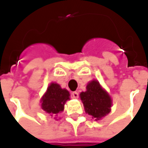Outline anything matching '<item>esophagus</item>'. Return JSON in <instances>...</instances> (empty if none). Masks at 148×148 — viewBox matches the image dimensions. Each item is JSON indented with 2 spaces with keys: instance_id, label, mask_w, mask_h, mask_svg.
Listing matches in <instances>:
<instances>
[{
  "instance_id": "1",
  "label": "esophagus",
  "mask_w": 148,
  "mask_h": 148,
  "mask_svg": "<svg viewBox=\"0 0 148 148\" xmlns=\"http://www.w3.org/2000/svg\"><path fill=\"white\" fill-rule=\"evenodd\" d=\"M78 96H79V94L77 93V91H74V92L71 93V98H73V99H77Z\"/></svg>"
}]
</instances>
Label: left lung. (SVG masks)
<instances>
[{
  "mask_svg": "<svg viewBox=\"0 0 148 148\" xmlns=\"http://www.w3.org/2000/svg\"><path fill=\"white\" fill-rule=\"evenodd\" d=\"M80 97L86 113L95 120H99L110 112L112 106L110 96L95 80L87 84L86 90L82 92Z\"/></svg>",
  "mask_w": 148,
  "mask_h": 148,
  "instance_id": "obj_1",
  "label": "left lung"
}]
</instances>
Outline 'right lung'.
I'll return each instance as SVG.
<instances>
[{
    "label": "right lung",
    "instance_id": "add662e5",
    "mask_svg": "<svg viewBox=\"0 0 148 148\" xmlns=\"http://www.w3.org/2000/svg\"><path fill=\"white\" fill-rule=\"evenodd\" d=\"M69 91L62 89L58 84L51 83L41 99V107L50 116L55 117L64 110L66 101L70 99Z\"/></svg>",
    "mask_w": 148,
    "mask_h": 148
}]
</instances>
